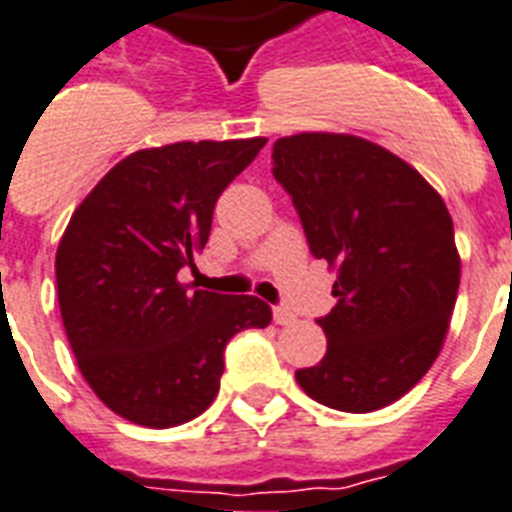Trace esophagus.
I'll return each instance as SVG.
<instances>
[{
	"label": "esophagus",
	"instance_id": "1",
	"mask_svg": "<svg viewBox=\"0 0 512 512\" xmlns=\"http://www.w3.org/2000/svg\"><path fill=\"white\" fill-rule=\"evenodd\" d=\"M272 317H275L277 325H293V322H296V314L290 312V309H282V306H277L275 312H272Z\"/></svg>",
	"mask_w": 512,
	"mask_h": 512
}]
</instances>
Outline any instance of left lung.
<instances>
[{"mask_svg": "<svg viewBox=\"0 0 512 512\" xmlns=\"http://www.w3.org/2000/svg\"><path fill=\"white\" fill-rule=\"evenodd\" d=\"M309 251L338 264L322 317L325 357L296 370L314 402L375 412L402 399L439 357L460 288L444 200L418 169L354 134L301 132L272 147Z\"/></svg>", "mask_w": 512, "mask_h": 512, "instance_id": "obj_1", "label": "left lung"}]
</instances>
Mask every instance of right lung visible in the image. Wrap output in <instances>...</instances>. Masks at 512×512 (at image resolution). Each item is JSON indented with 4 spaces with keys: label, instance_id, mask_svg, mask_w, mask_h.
<instances>
[{
    "label": "right lung",
    "instance_id": "right-lung-1",
    "mask_svg": "<svg viewBox=\"0 0 512 512\" xmlns=\"http://www.w3.org/2000/svg\"><path fill=\"white\" fill-rule=\"evenodd\" d=\"M267 137L145 147L73 211L55 256L57 301L76 365L108 410L145 428L198 418L219 394L224 346L267 327L256 296L190 290L224 187Z\"/></svg>",
    "mask_w": 512,
    "mask_h": 512
}]
</instances>
